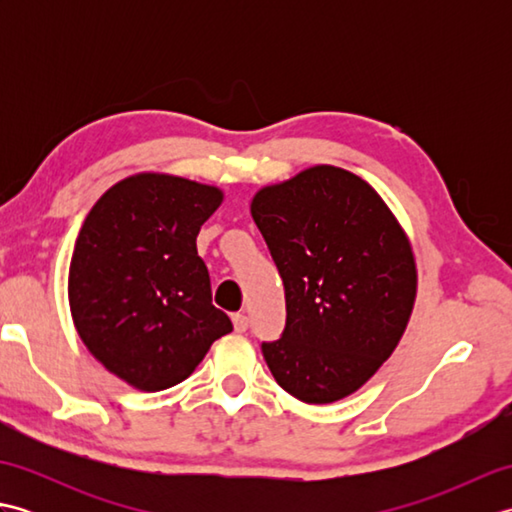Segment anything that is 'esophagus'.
Masks as SVG:
<instances>
[{
  "mask_svg": "<svg viewBox=\"0 0 512 512\" xmlns=\"http://www.w3.org/2000/svg\"><path fill=\"white\" fill-rule=\"evenodd\" d=\"M231 319H233V328H235V332H246V330H248V317H246V314H242V312H235Z\"/></svg>",
  "mask_w": 512,
  "mask_h": 512,
  "instance_id": "esophagus-1",
  "label": "esophagus"
}]
</instances>
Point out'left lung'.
<instances>
[{
    "label": "left lung",
    "mask_w": 512,
    "mask_h": 512,
    "mask_svg": "<svg viewBox=\"0 0 512 512\" xmlns=\"http://www.w3.org/2000/svg\"><path fill=\"white\" fill-rule=\"evenodd\" d=\"M250 213L286 290V328L262 343L279 387L328 405L396 350L416 299L411 244L354 173L317 165L257 191Z\"/></svg>",
    "instance_id": "obj_1"
}]
</instances>
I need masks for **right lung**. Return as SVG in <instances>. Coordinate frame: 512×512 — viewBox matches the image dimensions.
Instances as JSON below:
<instances>
[{
    "label": "right lung",
    "mask_w": 512,
    "mask_h": 512,
    "mask_svg": "<svg viewBox=\"0 0 512 512\" xmlns=\"http://www.w3.org/2000/svg\"><path fill=\"white\" fill-rule=\"evenodd\" d=\"M222 191L165 173L107 189L76 237L68 295L81 341L107 372L140 391L182 383L233 330L211 303L195 239Z\"/></svg>",
    "instance_id": "add662e5"
}]
</instances>
